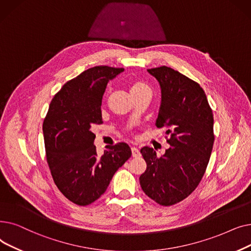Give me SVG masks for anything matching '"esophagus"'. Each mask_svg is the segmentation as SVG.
<instances>
[{"label": "esophagus", "mask_w": 251, "mask_h": 251, "mask_svg": "<svg viewBox=\"0 0 251 251\" xmlns=\"http://www.w3.org/2000/svg\"><path fill=\"white\" fill-rule=\"evenodd\" d=\"M132 156H133V157H136V158L141 156L140 150H139L138 148H136V147H133V148H132Z\"/></svg>", "instance_id": "1"}]
</instances>
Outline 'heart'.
Wrapping results in <instances>:
<instances>
[{"instance_id":"b5f03b06","label":"heart","mask_w":251,"mask_h":251,"mask_svg":"<svg viewBox=\"0 0 251 251\" xmlns=\"http://www.w3.org/2000/svg\"><path fill=\"white\" fill-rule=\"evenodd\" d=\"M146 92H151V90L147 83L141 79L134 80L132 82V85H130V93H132L133 96H137V95L146 93Z\"/></svg>"}]
</instances>
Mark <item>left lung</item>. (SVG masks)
<instances>
[{"instance_id":"1","label":"left lung","mask_w":251,"mask_h":251,"mask_svg":"<svg viewBox=\"0 0 251 251\" xmlns=\"http://www.w3.org/2000/svg\"><path fill=\"white\" fill-rule=\"evenodd\" d=\"M147 70L160 85L156 126L166 127L171 147L160 157L153 148L141 149L147 169L140 185L156 203L170 206L192 193L206 171L214 142L213 114L198 82L168 66Z\"/></svg>"}]
</instances>
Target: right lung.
<instances>
[{"instance_id":"obj_1","label":"right lung","mask_w":251,"mask_h":251,"mask_svg":"<svg viewBox=\"0 0 251 251\" xmlns=\"http://www.w3.org/2000/svg\"><path fill=\"white\" fill-rule=\"evenodd\" d=\"M124 68L106 65L68 80L52 99L44 119L46 157L55 185L71 202L86 206L101 197L115 172L130 157L126 143L107 146L99 156L92 132L101 125L103 94Z\"/></svg>"}]
</instances>
